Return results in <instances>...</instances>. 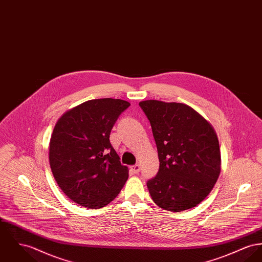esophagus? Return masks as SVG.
I'll return each mask as SVG.
<instances>
[{
	"label": "esophagus",
	"mask_w": 262,
	"mask_h": 262,
	"mask_svg": "<svg viewBox=\"0 0 262 262\" xmlns=\"http://www.w3.org/2000/svg\"><path fill=\"white\" fill-rule=\"evenodd\" d=\"M130 170L133 174H138L140 172V166L139 165H134V166L130 167Z\"/></svg>",
	"instance_id": "1"
}]
</instances>
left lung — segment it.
<instances>
[{"instance_id":"1","label":"left lung","mask_w":262,"mask_h":262,"mask_svg":"<svg viewBox=\"0 0 262 262\" xmlns=\"http://www.w3.org/2000/svg\"><path fill=\"white\" fill-rule=\"evenodd\" d=\"M157 146L160 167L147 182L154 203L169 211L194 208L212 190L221 173V151L211 124L192 107L141 101Z\"/></svg>"}]
</instances>
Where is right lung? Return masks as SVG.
<instances>
[{
  "label": "right lung",
  "mask_w": 262,
  "mask_h": 262,
  "mask_svg": "<svg viewBox=\"0 0 262 262\" xmlns=\"http://www.w3.org/2000/svg\"><path fill=\"white\" fill-rule=\"evenodd\" d=\"M130 106L122 99H92L67 111L50 142L53 177L71 201L100 209L111 203L128 179V168L109 141L119 115Z\"/></svg>",
  "instance_id": "1"
}]
</instances>
